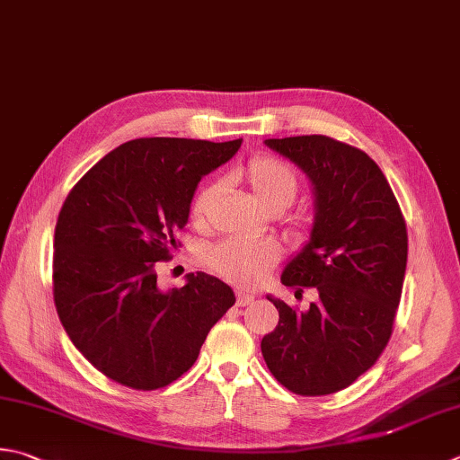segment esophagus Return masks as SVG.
<instances>
[{"instance_id":"1","label":"esophagus","mask_w":460,"mask_h":460,"mask_svg":"<svg viewBox=\"0 0 460 460\" xmlns=\"http://www.w3.org/2000/svg\"><path fill=\"white\" fill-rule=\"evenodd\" d=\"M255 301V295L245 293V291H237V305L239 307H245V305H251Z\"/></svg>"}]
</instances>
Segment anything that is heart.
I'll return each mask as SVG.
<instances>
[{
  "instance_id": "1",
  "label": "heart",
  "mask_w": 460,
  "mask_h": 460,
  "mask_svg": "<svg viewBox=\"0 0 460 460\" xmlns=\"http://www.w3.org/2000/svg\"><path fill=\"white\" fill-rule=\"evenodd\" d=\"M239 177L247 185L253 199L273 213L289 207L295 199L296 189H299L293 171L281 161L267 155L249 159L247 165L239 171ZM219 193L221 185L209 183L195 195L191 203V217L197 223H203L209 217L213 205L219 199ZM277 259L279 247L273 241L239 237L221 241L207 255L213 271L239 285H257L263 281L269 269L277 263Z\"/></svg>"
}]
</instances>
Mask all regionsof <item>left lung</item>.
Instances as JSON below:
<instances>
[{"label": "left lung", "mask_w": 460, "mask_h": 460, "mask_svg": "<svg viewBox=\"0 0 460 460\" xmlns=\"http://www.w3.org/2000/svg\"><path fill=\"white\" fill-rule=\"evenodd\" d=\"M313 187L309 241L281 283L314 287L319 301L295 311L267 295L279 325L261 341L269 371L291 393L319 397L347 389L381 357L393 332L407 271V225L379 165L325 135L265 139Z\"/></svg>", "instance_id": "left-lung-1"}]
</instances>
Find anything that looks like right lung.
I'll return each instance as SVG.
<instances>
[{
  "instance_id": "add662e5",
  "label": "right lung",
  "mask_w": 460,
  "mask_h": 460,
  "mask_svg": "<svg viewBox=\"0 0 460 460\" xmlns=\"http://www.w3.org/2000/svg\"><path fill=\"white\" fill-rule=\"evenodd\" d=\"M241 141H128L63 203L53 301L71 343L111 381L137 391L177 381L235 305L227 283L201 271L189 273L181 289L161 291L155 263L177 249L201 177L227 164Z\"/></svg>"
}]
</instances>
